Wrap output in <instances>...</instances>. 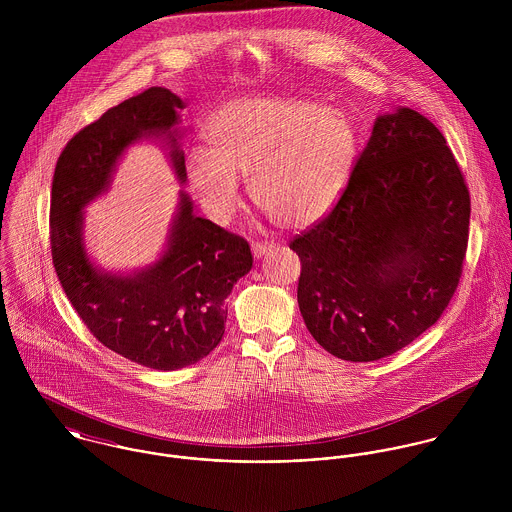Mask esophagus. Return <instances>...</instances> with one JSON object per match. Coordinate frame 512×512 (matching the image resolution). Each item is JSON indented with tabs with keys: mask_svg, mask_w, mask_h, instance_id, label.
I'll return each mask as SVG.
<instances>
[{
	"mask_svg": "<svg viewBox=\"0 0 512 512\" xmlns=\"http://www.w3.org/2000/svg\"><path fill=\"white\" fill-rule=\"evenodd\" d=\"M276 244L274 242H254L252 244V254H254V258H262V256H266L272 248H274Z\"/></svg>",
	"mask_w": 512,
	"mask_h": 512,
	"instance_id": "esophagus-1",
	"label": "esophagus"
}]
</instances>
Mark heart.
Returning a JSON list of instances; mask_svg holds the SVG:
<instances>
[{
    "instance_id": "obj_1",
    "label": "heart",
    "mask_w": 512,
    "mask_h": 512,
    "mask_svg": "<svg viewBox=\"0 0 512 512\" xmlns=\"http://www.w3.org/2000/svg\"><path fill=\"white\" fill-rule=\"evenodd\" d=\"M209 149L185 153V177L217 222L240 209V179L260 211L286 228L323 219L349 185L359 134L353 118L292 96L242 98L205 124Z\"/></svg>"
}]
</instances>
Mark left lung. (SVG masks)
Wrapping results in <instances>:
<instances>
[{
  "label": "left lung",
  "mask_w": 512,
  "mask_h": 512,
  "mask_svg": "<svg viewBox=\"0 0 512 512\" xmlns=\"http://www.w3.org/2000/svg\"><path fill=\"white\" fill-rule=\"evenodd\" d=\"M471 199L443 134L420 112L378 116L331 213L290 242L313 339L370 363L430 329L459 286Z\"/></svg>",
  "instance_id": "8db88e82"
}]
</instances>
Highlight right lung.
Returning <instances> with one entry per match:
<instances>
[{
    "label": "right lung",
    "mask_w": 512,
    "mask_h": 512,
    "mask_svg": "<svg viewBox=\"0 0 512 512\" xmlns=\"http://www.w3.org/2000/svg\"><path fill=\"white\" fill-rule=\"evenodd\" d=\"M183 108L185 102L161 86L110 108L65 146L51 189V254L74 311L104 347L155 370L195 365L217 349L224 299L252 268L250 246L197 217L179 191L163 256L132 276L110 274L88 260L82 209L108 189L122 153L142 138L167 136L177 179L185 183V155L173 130Z\"/></svg>",
    "instance_id": "obj_1"
}]
</instances>
